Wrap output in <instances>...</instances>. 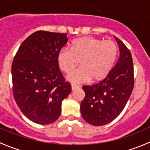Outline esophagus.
Wrapping results in <instances>:
<instances>
[{"label": "esophagus", "mask_w": 150, "mask_h": 150, "mask_svg": "<svg viewBox=\"0 0 150 150\" xmlns=\"http://www.w3.org/2000/svg\"><path fill=\"white\" fill-rule=\"evenodd\" d=\"M71 88H72V90L74 91V90H76L77 88H79V86H78V85L72 84L71 85Z\"/></svg>", "instance_id": "34e87169"}]
</instances>
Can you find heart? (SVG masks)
<instances>
[{"mask_svg": "<svg viewBox=\"0 0 150 150\" xmlns=\"http://www.w3.org/2000/svg\"><path fill=\"white\" fill-rule=\"evenodd\" d=\"M117 56V46L114 41L102 40L93 37H83L74 40L71 48H62L57 54L60 69L69 73L80 60L81 67L70 73L67 78L73 83L99 81L112 69Z\"/></svg>", "mask_w": 150, "mask_h": 150, "instance_id": "heart-1", "label": "heart"}]
</instances>
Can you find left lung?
<instances>
[{"label": "left lung", "mask_w": 150, "mask_h": 150, "mask_svg": "<svg viewBox=\"0 0 150 150\" xmlns=\"http://www.w3.org/2000/svg\"><path fill=\"white\" fill-rule=\"evenodd\" d=\"M120 57L104 80L92 86H84L85 98L81 104L83 118L92 125H104L121 113L132 93L134 85V64L129 49L114 36Z\"/></svg>", "instance_id": "8db88e82"}]
</instances>
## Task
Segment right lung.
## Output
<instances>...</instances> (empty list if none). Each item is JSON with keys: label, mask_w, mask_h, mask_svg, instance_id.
Wrapping results in <instances>:
<instances>
[{"label": "right lung", "mask_w": 150, "mask_h": 150, "mask_svg": "<svg viewBox=\"0 0 150 150\" xmlns=\"http://www.w3.org/2000/svg\"><path fill=\"white\" fill-rule=\"evenodd\" d=\"M66 33L37 31L19 46L11 66L13 93L22 112L40 125L54 122L71 92L57 63L67 42Z\"/></svg>", "instance_id": "obj_1"}]
</instances>
